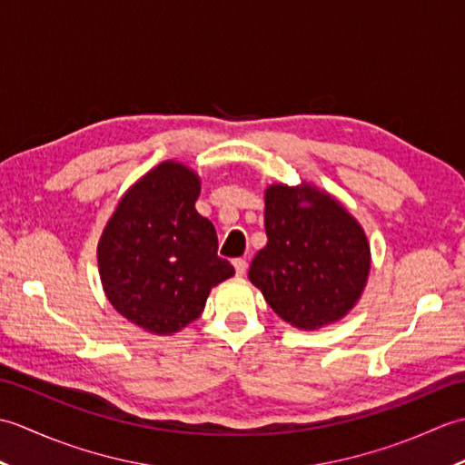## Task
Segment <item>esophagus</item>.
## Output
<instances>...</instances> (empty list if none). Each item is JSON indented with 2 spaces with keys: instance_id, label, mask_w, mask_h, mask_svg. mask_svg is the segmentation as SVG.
Here are the masks:
<instances>
[{
  "instance_id": "1",
  "label": "esophagus",
  "mask_w": 465,
  "mask_h": 465,
  "mask_svg": "<svg viewBox=\"0 0 465 465\" xmlns=\"http://www.w3.org/2000/svg\"><path fill=\"white\" fill-rule=\"evenodd\" d=\"M233 268H235V273H238V275H243L245 272H248V262L242 260V258L233 260Z\"/></svg>"
}]
</instances>
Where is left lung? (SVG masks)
<instances>
[{
    "label": "left lung",
    "instance_id": "8db88e82",
    "mask_svg": "<svg viewBox=\"0 0 465 465\" xmlns=\"http://www.w3.org/2000/svg\"><path fill=\"white\" fill-rule=\"evenodd\" d=\"M268 243L255 253L248 278L283 322L320 330L341 320L370 275L363 227L330 193L302 183L265 190Z\"/></svg>",
    "mask_w": 465,
    "mask_h": 465
}]
</instances>
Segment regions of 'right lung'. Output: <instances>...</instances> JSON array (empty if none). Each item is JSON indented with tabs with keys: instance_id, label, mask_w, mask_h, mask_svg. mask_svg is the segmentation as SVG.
Returning <instances> with one entry per match:
<instances>
[{
	"instance_id": "add662e5",
	"label": "right lung",
	"mask_w": 465,
	"mask_h": 465,
	"mask_svg": "<svg viewBox=\"0 0 465 465\" xmlns=\"http://www.w3.org/2000/svg\"><path fill=\"white\" fill-rule=\"evenodd\" d=\"M200 190L187 165H155L124 193L97 243L107 300L150 333L172 335L200 318L213 285L233 275L213 223L195 210Z\"/></svg>"
}]
</instances>
